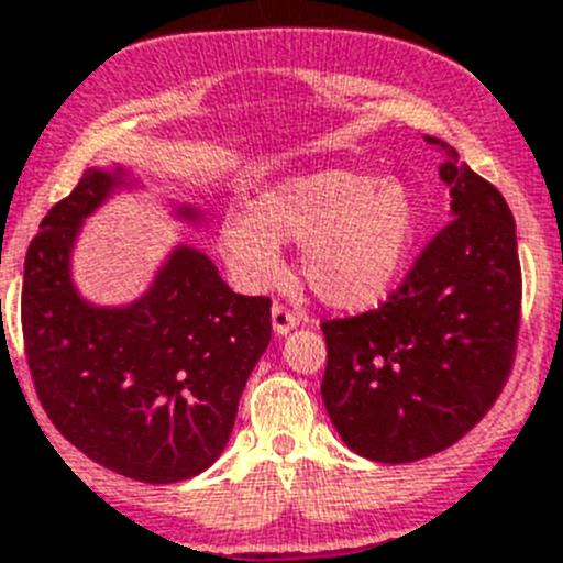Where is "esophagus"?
I'll use <instances>...</instances> for the list:
<instances>
[{
    "label": "esophagus",
    "mask_w": 563,
    "mask_h": 563,
    "mask_svg": "<svg viewBox=\"0 0 563 563\" xmlns=\"http://www.w3.org/2000/svg\"><path fill=\"white\" fill-rule=\"evenodd\" d=\"M271 318H273V332H276V335H287V332L298 324V312L287 310L282 301H276V305H273Z\"/></svg>",
    "instance_id": "obj_1"
}]
</instances>
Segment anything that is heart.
Listing matches in <instances>:
<instances>
[{
    "instance_id": "1",
    "label": "heart",
    "mask_w": 563,
    "mask_h": 563,
    "mask_svg": "<svg viewBox=\"0 0 563 563\" xmlns=\"http://www.w3.org/2000/svg\"><path fill=\"white\" fill-rule=\"evenodd\" d=\"M417 202L400 180L321 168L256 194L222 222L220 251L251 290L282 273V242L305 245L301 271L324 305L366 310L395 290L417 239Z\"/></svg>"
}]
</instances>
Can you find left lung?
<instances>
[{
    "label": "left lung",
    "mask_w": 563,
    "mask_h": 563,
    "mask_svg": "<svg viewBox=\"0 0 563 563\" xmlns=\"http://www.w3.org/2000/svg\"><path fill=\"white\" fill-rule=\"evenodd\" d=\"M451 157L440 177L454 220L377 310L321 324V397L341 440L366 460L400 465L451 449L490 411L514 369L521 324L514 213L494 183Z\"/></svg>",
    "instance_id": "left-lung-1"
}]
</instances>
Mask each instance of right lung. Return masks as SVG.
<instances>
[{"instance_id": "add662e5", "label": "right lung", "mask_w": 563, "mask_h": 563, "mask_svg": "<svg viewBox=\"0 0 563 563\" xmlns=\"http://www.w3.org/2000/svg\"><path fill=\"white\" fill-rule=\"evenodd\" d=\"M118 180L87 168L38 225L24 258V355L64 440L114 474L168 485L225 449L239 395L271 343V298L239 296L206 253L183 245L132 307L87 305L69 282V251Z\"/></svg>"}]
</instances>
